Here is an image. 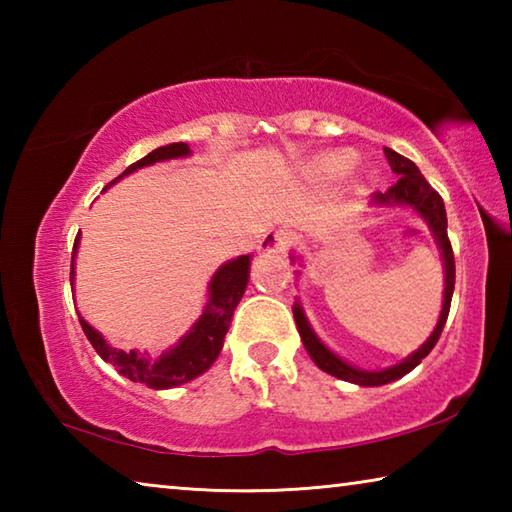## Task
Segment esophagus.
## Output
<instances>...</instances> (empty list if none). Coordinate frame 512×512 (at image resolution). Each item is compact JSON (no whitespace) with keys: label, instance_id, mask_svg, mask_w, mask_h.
Masks as SVG:
<instances>
[{"label":"esophagus","instance_id":"34e87169","mask_svg":"<svg viewBox=\"0 0 512 512\" xmlns=\"http://www.w3.org/2000/svg\"><path fill=\"white\" fill-rule=\"evenodd\" d=\"M298 237L289 230H275L259 241V250L262 253H287V250L296 244Z\"/></svg>","mask_w":512,"mask_h":512}]
</instances>
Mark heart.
Wrapping results in <instances>:
<instances>
[{
	"label": "heart",
	"mask_w": 512,
	"mask_h": 512,
	"mask_svg": "<svg viewBox=\"0 0 512 512\" xmlns=\"http://www.w3.org/2000/svg\"><path fill=\"white\" fill-rule=\"evenodd\" d=\"M354 164H357V155H354L352 151H334V153L323 155V158L316 162L314 171L320 178L332 180V178L345 176V173H348Z\"/></svg>",
	"instance_id": "1"
}]
</instances>
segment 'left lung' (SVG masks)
<instances>
[{"mask_svg":"<svg viewBox=\"0 0 512 512\" xmlns=\"http://www.w3.org/2000/svg\"><path fill=\"white\" fill-rule=\"evenodd\" d=\"M384 153L393 173H397V183L384 194L377 192L375 201L386 203V205H393V203L411 205L413 210L429 223V228L433 232V237H436L440 250H443V259H445V300H443V311H440L438 325L433 329V334L429 336L427 343H424L418 352H413L409 359H404L402 363H397V366L379 370V372L352 368L343 359L336 357L334 352H329L325 345L318 341V336L311 332V327L307 323L305 314H302L300 305H293V318H296L300 339L305 343V350L309 352V357L314 359L316 366L320 370L329 372V375L339 377L343 381H352V384H359V386H384L388 381L404 377L406 372H411L424 357H427V354L433 350V345L438 343L440 334H443V327L449 316V307H452V293H454V282H456L454 250H452V241L447 237V214H445L443 198H440L436 189L427 183V178L422 176L420 169L415 167L409 158L395 153L393 149H384Z\"/></svg>","mask_w":512,"mask_h":512,"instance_id":"obj_1","label":"left lung"}]
</instances>
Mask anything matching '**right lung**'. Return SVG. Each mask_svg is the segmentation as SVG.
<instances>
[{
	"label": "right lung",
	"instance_id": "1",
	"mask_svg": "<svg viewBox=\"0 0 512 512\" xmlns=\"http://www.w3.org/2000/svg\"><path fill=\"white\" fill-rule=\"evenodd\" d=\"M183 155H189V146L185 142H173L167 146H160V149L144 155L142 160L133 162L131 167L121 173V176H126V173H131L140 167H146V164L169 160V158H183ZM119 178L112 180V183H117ZM76 246H79V237H76L74 250H72V273H69V282L72 284H74ZM248 268H250V255H241L225 266H221L219 271L214 273L210 282V302H207L203 316L198 318V323L194 325L192 332H189L185 339L176 345V348L164 352L160 359H151L146 352L140 354L135 350L124 352V350L112 348L97 329H92L83 318H79V323L99 357L103 361L112 363V366H115L124 377H128L131 381H140V384L155 388V391L180 386L185 384V381H192L194 377L203 375V372L212 366L214 359L219 357V352L223 348V339L225 334H228L232 314H235L239 300L246 291Z\"/></svg>",
	"mask_w": 512,
	"mask_h": 512
}]
</instances>
